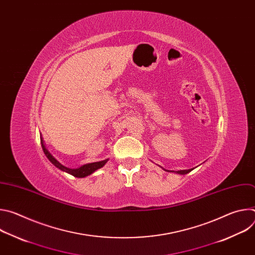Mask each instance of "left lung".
<instances>
[{"label":"left lung","mask_w":255,"mask_h":255,"mask_svg":"<svg viewBox=\"0 0 255 255\" xmlns=\"http://www.w3.org/2000/svg\"><path fill=\"white\" fill-rule=\"evenodd\" d=\"M192 170H193V168H192V169H188V170H177V173L186 174V173H188V172H190V171H192Z\"/></svg>","instance_id":"left-lung-1"}]
</instances>
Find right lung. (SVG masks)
<instances>
[{
    "mask_svg": "<svg viewBox=\"0 0 255 255\" xmlns=\"http://www.w3.org/2000/svg\"><path fill=\"white\" fill-rule=\"evenodd\" d=\"M40 140H41V146H42V149H43V152L44 154L47 156V158L56 166L58 167L59 169L63 170V171H66L70 174H72L74 176H77V177H85L87 175H90L91 173H93L95 170L103 167L105 165V163L108 161V159H105V160H102V161H98V162H93V163H88V164H85L79 168H67L65 166H63L62 164H60L49 152L48 150L45 148V145L43 143V140H42V137H40Z\"/></svg>",
    "mask_w": 255,
    "mask_h": 255,
    "instance_id": "right-lung-1",
    "label": "right lung"
}]
</instances>
